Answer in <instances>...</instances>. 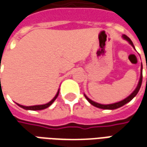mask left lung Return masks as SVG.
I'll list each match as a JSON object with an SVG mask.
<instances>
[{
    "instance_id": "obj_1",
    "label": "left lung",
    "mask_w": 147,
    "mask_h": 147,
    "mask_svg": "<svg viewBox=\"0 0 147 147\" xmlns=\"http://www.w3.org/2000/svg\"><path fill=\"white\" fill-rule=\"evenodd\" d=\"M123 38L124 39H126L127 41H128L130 44L134 47V45H133L131 40L128 37L124 34V35H123ZM142 68H141V76H140V80H139V84H138V86H137V87H136V89L133 91V93H131V95L128 96L127 98H126L124 99V100H123V101L117 102V103H114V104H110V105H102V104H98V103H97V102H93V101H91L90 99L88 98L86 95H85V98H86V100H87V101H88L91 105H93L94 106H95V107H97V108L103 109H116L120 108V107H121V106L124 105L126 103H127V102H129L130 101H131V99H132L137 94H138L139 89H140V87H141V85H142Z\"/></svg>"
}]
</instances>
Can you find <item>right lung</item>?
I'll return each mask as SVG.
<instances>
[{"label": "right lung", "instance_id": "1", "mask_svg": "<svg viewBox=\"0 0 147 147\" xmlns=\"http://www.w3.org/2000/svg\"><path fill=\"white\" fill-rule=\"evenodd\" d=\"M1 80V79H0ZM58 94H59V90H58V92L57 93V94L55 96L53 100H51L50 102L47 103V104H45V105H33V106H24V105H19L17 104L20 107L23 109H28V110H42V109H46L48 108L49 105H52V103L54 102L56 98H57Z\"/></svg>", "mask_w": 147, "mask_h": 147}]
</instances>
